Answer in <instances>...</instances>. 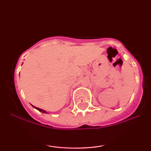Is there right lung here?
I'll list each match as a JSON object with an SVG mask.
<instances>
[{
	"mask_svg": "<svg viewBox=\"0 0 151 151\" xmlns=\"http://www.w3.org/2000/svg\"><path fill=\"white\" fill-rule=\"evenodd\" d=\"M33 106L34 108H35L36 109H37V110L39 111H41V112H42V113H45V114H47V112H46L45 111V110H43V109H39V108H37V107H35V106Z\"/></svg>",
	"mask_w": 151,
	"mask_h": 151,
	"instance_id": "right-lung-1",
	"label": "right lung"
}]
</instances>
